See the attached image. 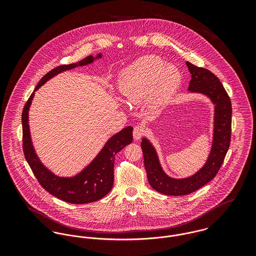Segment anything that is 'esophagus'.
<instances>
[{
	"label": "esophagus",
	"instance_id": "1",
	"mask_svg": "<svg viewBox=\"0 0 256 256\" xmlns=\"http://www.w3.org/2000/svg\"><path fill=\"white\" fill-rule=\"evenodd\" d=\"M145 134V129L143 126H140V125H137L134 127V130H133V137L135 140H139L141 139V137Z\"/></svg>",
	"mask_w": 256,
	"mask_h": 256
}]
</instances>
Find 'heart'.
Wrapping results in <instances>:
<instances>
[{"label": "heart", "instance_id": "b5f03b06", "mask_svg": "<svg viewBox=\"0 0 256 256\" xmlns=\"http://www.w3.org/2000/svg\"><path fill=\"white\" fill-rule=\"evenodd\" d=\"M182 82L180 70L164 64L158 56L150 55L137 60L120 74L118 90L130 104H140L148 98L156 106L162 104L178 90Z\"/></svg>", "mask_w": 256, "mask_h": 256}]
</instances>
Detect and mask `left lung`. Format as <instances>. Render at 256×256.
Wrapping results in <instances>:
<instances>
[{
  "mask_svg": "<svg viewBox=\"0 0 256 256\" xmlns=\"http://www.w3.org/2000/svg\"><path fill=\"white\" fill-rule=\"evenodd\" d=\"M186 65L191 74L188 90L208 96L215 104L214 141L206 164L191 178L174 180L164 172L150 142L143 139L141 144L148 183L158 192L172 196L187 195L211 182L217 176L230 144L232 102L224 86L211 71L189 62Z\"/></svg>",
  "mask_w": 256,
  "mask_h": 256,
  "instance_id": "1",
  "label": "left lung"
}]
</instances>
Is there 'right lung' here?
<instances>
[{"mask_svg":"<svg viewBox=\"0 0 256 256\" xmlns=\"http://www.w3.org/2000/svg\"><path fill=\"white\" fill-rule=\"evenodd\" d=\"M98 57H100V54H98ZM92 61L94 57L88 56L76 64L61 65L52 69L41 78L36 90L55 74L71 70L76 66L90 64ZM34 96V92L30 94L22 110V148L24 158L36 178L37 182L50 194L68 203L84 204L98 201L104 197L113 186L115 154L124 146L132 143L133 127L128 126L112 136L94 162L76 176L71 178H58L45 168L39 162L32 143L28 126V110Z\"/></svg>","mask_w":256,"mask_h":256,"instance_id":"add662e5","label":"right lung"}]
</instances>
